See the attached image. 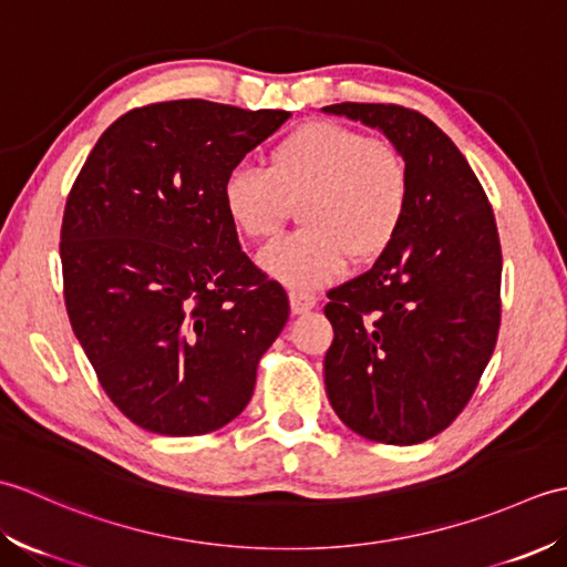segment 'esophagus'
Masks as SVG:
<instances>
[{
  "label": "esophagus",
  "instance_id": "34e87169",
  "mask_svg": "<svg viewBox=\"0 0 567 567\" xmlns=\"http://www.w3.org/2000/svg\"><path fill=\"white\" fill-rule=\"evenodd\" d=\"M317 307V297L309 295V292H290V309L292 315L299 317V315H307L309 309Z\"/></svg>",
  "mask_w": 567,
  "mask_h": 567
}]
</instances>
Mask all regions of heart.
I'll return each instance as SVG.
<instances>
[{"mask_svg": "<svg viewBox=\"0 0 567 567\" xmlns=\"http://www.w3.org/2000/svg\"><path fill=\"white\" fill-rule=\"evenodd\" d=\"M409 167L390 141L336 122H309L277 138L265 171L236 167L224 177L228 221L248 240H270L299 204L302 231L260 252V268L292 290L339 277L348 260L380 258L409 207Z\"/></svg>", "mask_w": 567, "mask_h": 567, "instance_id": "heart-1", "label": "heart"}]
</instances>
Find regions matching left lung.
<instances>
[{
	"mask_svg": "<svg viewBox=\"0 0 567 567\" xmlns=\"http://www.w3.org/2000/svg\"><path fill=\"white\" fill-rule=\"evenodd\" d=\"M321 112L382 131L409 167L400 234L375 265L329 292L327 394L343 424L378 443L414 445L463 412L499 333L502 248L495 214L465 155L396 104Z\"/></svg>",
	"mask_w": 567,
	"mask_h": 567,
	"instance_id": "left-lung-1",
	"label": "left lung"
}]
</instances>
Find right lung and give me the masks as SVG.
<instances>
[{
    "mask_svg": "<svg viewBox=\"0 0 567 567\" xmlns=\"http://www.w3.org/2000/svg\"><path fill=\"white\" fill-rule=\"evenodd\" d=\"M290 112L175 100L100 136L60 228L65 309L136 426L202 436L244 412L290 302L238 246L224 177Z\"/></svg>",
    "mask_w": 567,
    "mask_h": 567,
    "instance_id": "obj_1",
    "label": "right lung"
}]
</instances>
